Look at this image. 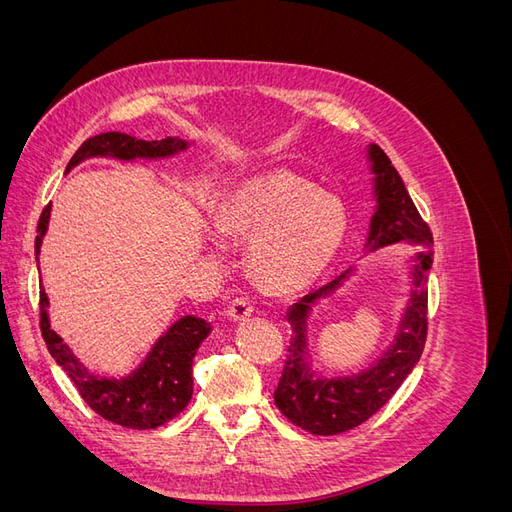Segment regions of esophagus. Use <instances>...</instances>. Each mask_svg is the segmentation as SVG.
I'll use <instances>...</instances> for the list:
<instances>
[{"label": "esophagus", "instance_id": "obj_1", "mask_svg": "<svg viewBox=\"0 0 512 512\" xmlns=\"http://www.w3.org/2000/svg\"><path fill=\"white\" fill-rule=\"evenodd\" d=\"M226 312H228L230 320L243 322L245 318H250V314L254 312V305H252V301H250V299L237 297V299H232V301H230V305H228Z\"/></svg>", "mask_w": 512, "mask_h": 512}]
</instances>
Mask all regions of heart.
Masks as SVG:
<instances>
[{
  "instance_id": "obj_1",
  "label": "heart",
  "mask_w": 512,
  "mask_h": 512,
  "mask_svg": "<svg viewBox=\"0 0 512 512\" xmlns=\"http://www.w3.org/2000/svg\"><path fill=\"white\" fill-rule=\"evenodd\" d=\"M218 226L226 237L252 241L250 269L262 288L292 294L331 265L346 239L348 211L339 196L280 168L237 185L224 198ZM218 237L211 235L213 245Z\"/></svg>"
}]
</instances>
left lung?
<instances>
[{"instance_id": "1", "label": "left lung", "mask_w": 512, "mask_h": 512, "mask_svg": "<svg viewBox=\"0 0 512 512\" xmlns=\"http://www.w3.org/2000/svg\"><path fill=\"white\" fill-rule=\"evenodd\" d=\"M369 160L376 175L374 192L378 207L369 224L367 245L376 250L389 243L408 241L423 245L425 250L416 254L412 273L414 290L393 346L380 356L374 367L361 371L359 376L312 378L314 371L305 361V320L309 305L318 297L331 294L348 271L290 307L288 322L292 324L294 335L273 397L275 406L290 423L314 436H335L374 416L408 378L421 359L427 339V277L433 258V235L414 207L389 156L378 145H371Z\"/></svg>"}]
</instances>
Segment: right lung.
<instances>
[{
	"label": "right lung",
	"instance_id": "right-lung-1",
	"mask_svg": "<svg viewBox=\"0 0 512 512\" xmlns=\"http://www.w3.org/2000/svg\"><path fill=\"white\" fill-rule=\"evenodd\" d=\"M188 143L181 138H162V141H141L123 132H102L87 138L68 162V170L85 158L111 156L119 160L134 158H166L183 151ZM51 205L42 209L38 220L36 256L42 237L49 226ZM44 290H40V331L57 365L66 371L85 404L111 423L128 429H156L175 418L192 399V361L198 346L209 335L211 324L196 316H183L170 327L153 346L145 363L134 374L121 380L98 378L76 359L49 324Z\"/></svg>",
	"mask_w": 512,
	"mask_h": 512
}]
</instances>
